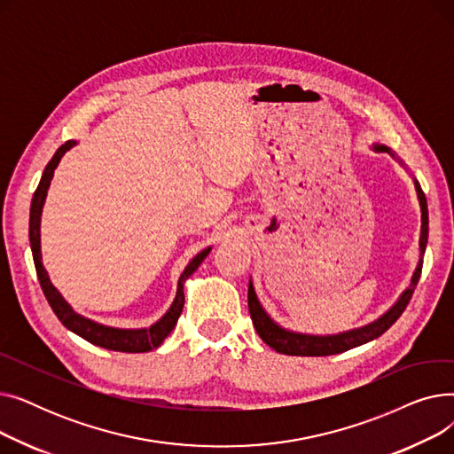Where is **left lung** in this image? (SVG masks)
I'll list each match as a JSON object with an SVG mask.
<instances>
[{"instance_id": "1", "label": "left lung", "mask_w": 454, "mask_h": 454, "mask_svg": "<svg viewBox=\"0 0 454 454\" xmlns=\"http://www.w3.org/2000/svg\"><path fill=\"white\" fill-rule=\"evenodd\" d=\"M377 151H387L390 153L385 145H377ZM416 184V191H418V199H419V206H421V235H419V250L421 254L425 252L427 247V239H428V209H427V199L423 189L418 182ZM421 259L419 265L412 276V283L411 287L404 291L399 298V301L390 309L387 315L380 317L379 320H375L373 324H368L361 329H353L348 333H340V335H333V337H313V335H300V333H293L279 327L278 324H274L270 320V317L263 311V307L259 305L257 296L254 293L252 281L248 285V311L254 322V327L257 331V335L261 337L267 346H270L272 349H276L278 353L283 355H296V356H324V355H335V353H342L348 351L351 348H356L361 344H366L377 337L383 335L387 329H390V325L403 315L404 309H407L416 285L419 281L421 276Z\"/></svg>"}]
</instances>
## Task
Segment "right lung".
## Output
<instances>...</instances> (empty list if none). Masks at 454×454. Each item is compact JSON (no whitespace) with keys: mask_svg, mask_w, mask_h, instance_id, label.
<instances>
[{"mask_svg":"<svg viewBox=\"0 0 454 454\" xmlns=\"http://www.w3.org/2000/svg\"><path fill=\"white\" fill-rule=\"evenodd\" d=\"M75 145V141H66L62 147H59V151L55 153V156L51 158V161L45 165L43 175L40 178V184L33 195V202H31V215H29V241H31V250H33V259H35V269H36V276L40 281V287L43 291L45 300L50 301L53 313L57 315V318L69 329L77 333L79 337H82L84 340L101 346L105 349H112V351H125V353H145L151 351L154 348H158L165 337L175 329L180 313L184 309V281L193 274L202 261L206 259V255L209 254L211 248L202 250L199 255L193 257V261L185 267V270L182 272L180 279H178V291H176V298L171 305L169 311L163 315L161 320H158L154 325H151L149 329H115V327H106L101 324H95L81 315H77L74 309H71L64 298L59 294V291L53 287V283L47 278L45 269L42 267L40 261V215H42V206L47 195V187L51 184L53 173L57 169V165L60 161V158L64 156L66 151H69L71 147Z\"/></svg>","mask_w":454,"mask_h":454,"instance_id":"add662e5","label":"right lung"}]
</instances>
